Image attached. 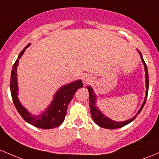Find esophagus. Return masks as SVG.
Wrapping results in <instances>:
<instances>
[{
	"mask_svg": "<svg viewBox=\"0 0 159 159\" xmlns=\"http://www.w3.org/2000/svg\"><path fill=\"white\" fill-rule=\"evenodd\" d=\"M91 79H92V78H91V77L88 75H84L82 76V81H83V82H84V84H88V83L89 82Z\"/></svg>",
	"mask_w": 159,
	"mask_h": 159,
	"instance_id": "1",
	"label": "esophagus"
}]
</instances>
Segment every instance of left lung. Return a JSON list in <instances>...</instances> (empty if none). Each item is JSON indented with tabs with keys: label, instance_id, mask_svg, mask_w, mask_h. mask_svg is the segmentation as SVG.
<instances>
[{
	"label": "left lung",
	"instance_id": "8db88e82",
	"mask_svg": "<svg viewBox=\"0 0 159 159\" xmlns=\"http://www.w3.org/2000/svg\"><path fill=\"white\" fill-rule=\"evenodd\" d=\"M138 52L139 53L140 58H141L142 61H143V65H144V69L145 71H146V75H145V78H146V96H145L144 101H143V104H142L141 107L139 108V111L137 112L136 114L134 116L131 118V119H129L126 121H122V122H118L115 121V120L110 119V117L107 116L106 115L103 114L102 113L101 110H99L98 107L96 105L97 103V95L95 94L94 91H93V88H91V86H88L87 88L88 90V92H89V103H90V110H91V116H92V119L94 123H96L97 125H98L99 126H101L102 128L108 129H117L123 127V126H126V125L129 124V123H131L132 121H133L137 115L142 111L143 107H144L145 103H146V99H147V95H148V68H147V66L145 62L144 59L143 58V55L140 52L139 50H137Z\"/></svg>",
	"mask_w": 159,
	"mask_h": 159
}]
</instances>
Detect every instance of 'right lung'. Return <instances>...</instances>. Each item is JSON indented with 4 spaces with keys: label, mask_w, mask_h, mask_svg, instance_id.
<instances>
[{
    "label": "right lung",
    "mask_w": 159,
    "mask_h": 159,
    "mask_svg": "<svg viewBox=\"0 0 159 159\" xmlns=\"http://www.w3.org/2000/svg\"><path fill=\"white\" fill-rule=\"evenodd\" d=\"M30 46V43L23 49L18 56L17 59L13 65L11 77V92L15 107L24 119L25 121L30 123L37 128L50 129L59 126L63 123L65 116H66L67 108L68 103L74 97L75 92L78 88H83V83L81 80L78 79L73 82L63 85L58 88V91L53 97V100L44 111L39 115H33L29 110L23 106L18 98L17 83V67L19 65L20 58L26 51V48Z\"/></svg>",
    "instance_id": "1"
}]
</instances>
